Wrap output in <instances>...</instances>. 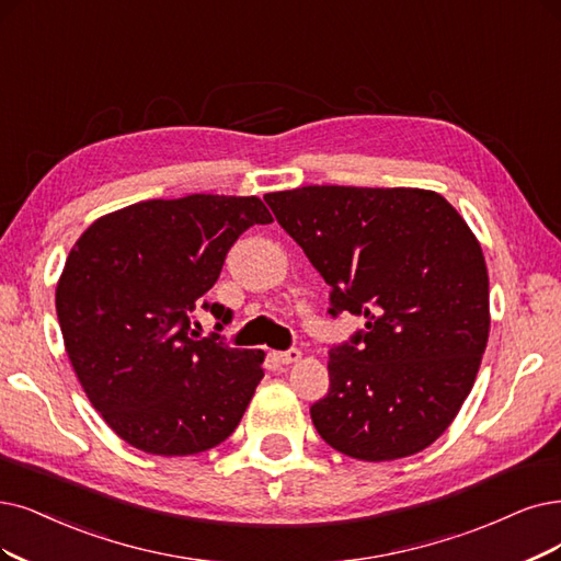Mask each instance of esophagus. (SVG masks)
<instances>
[{
  "mask_svg": "<svg viewBox=\"0 0 561 561\" xmlns=\"http://www.w3.org/2000/svg\"><path fill=\"white\" fill-rule=\"evenodd\" d=\"M300 356H302L300 348H286V351H279L277 360H279L282 365H291V363H298Z\"/></svg>",
  "mask_w": 561,
  "mask_h": 561,
  "instance_id": "esophagus-1",
  "label": "esophagus"
}]
</instances>
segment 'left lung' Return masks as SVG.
Wrapping results in <instances>:
<instances>
[{
    "instance_id": "8db88e82",
    "label": "left lung",
    "mask_w": 561,
    "mask_h": 561,
    "mask_svg": "<svg viewBox=\"0 0 561 561\" xmlns=\"http://www.w3.org/2000/svg\"><path fill=\"white\" fill-rule=\"evenodd\" d=\"M263 198L330 286V319H365L328 351V396L309 409L321 439L365 462L437 442L490 333L488 267L465 219L407 186L314 184Z\"/></svg>"
}]
</instances>
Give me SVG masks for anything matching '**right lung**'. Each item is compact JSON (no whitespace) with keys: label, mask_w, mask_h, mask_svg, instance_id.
<instances>
[{"label":"right lung","mask_w":561,"mask_h":561,"mask_svg":"<svg viewBox=\"0 0 561 561\" xmlns=\"http://www.w3.org/2000/svg\"><path fill=\"white\" fill-rule=\"evenodd\" d=\"M270 221L256 196L142 201L96 219L71 249L55 296L61 337L92 407L134 448L194 455L238 427L263 351L194 325L198 309L217 330L231 323L205 294L236 240Z\"/></svg>","instance_id":"right-lung-1"}]
</instances>
